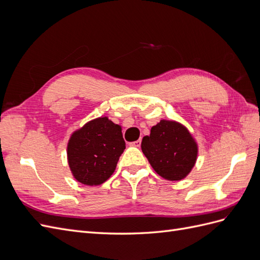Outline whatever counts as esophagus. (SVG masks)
<instances>
[{
    "label": "esophagus",
    "mask_w": 260,
    "mask_h": 260,
    "mask_svg": "<svg viewBox=\"0 0 260 260\" xmlns=\"http://www.w3.org/2000/svg\"><path fill=\"white\" fill-rule=\"evenodd\" d=\"M130 145H131V146H136V147H140V145H141V140L135 141V142L130 143Z\"/></svg>",
    "instance_id": "esophagus-1"
}]
</instances>
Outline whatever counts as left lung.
<instances>
[{
  "label": "left lung",
  "mask_w": 260,
  "mask_h": 260,
  "mask_svg": "<svg viewBox=\"0 0 260 260\" xmlns=\"http://www.w3.org/2000/svg\"><path fill=\"white\" fill-rule=\"evenodd\" d=\"M142 152L157 175L169 181H180L195 166L199 145L184 124L161 119L153 125L151 135L142 140Z\"/></svg>",
  "instance_id": "1"
}]
</instances>
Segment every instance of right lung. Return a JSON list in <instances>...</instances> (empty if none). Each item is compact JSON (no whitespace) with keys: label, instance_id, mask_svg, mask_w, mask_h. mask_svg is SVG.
Masks as SVG:
<instances>
[{"label":"right lung","instance_id":"add662e5","mask_svg":"<svg viewBox=\"0 0 260 260\" xmlns=\"http://www.w3.org/2000/svg\"><path fill=\"white\" fill-rule=\"evenodd\" d=\"M121 125L102 116L72 133L67 160L74 178L85 185H100L111 178L125 148Z\"/></svg>","mask_w":260,"mask_h":260}]
</instances>
